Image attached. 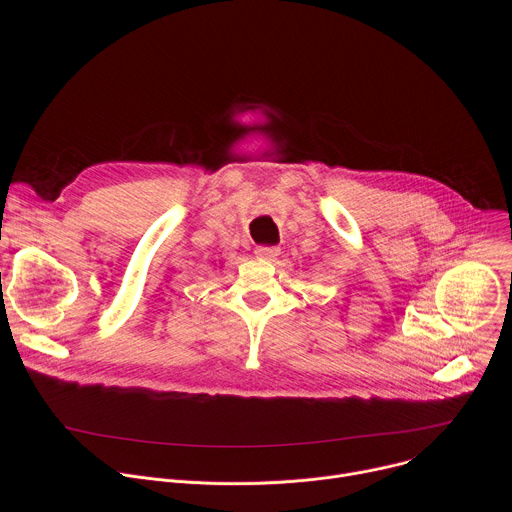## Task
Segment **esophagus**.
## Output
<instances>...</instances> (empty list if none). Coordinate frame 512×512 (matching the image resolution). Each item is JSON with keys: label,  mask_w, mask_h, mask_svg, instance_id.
Returning <instances> with one entry per match:
<instances>
[{"label": "esophagus", "mask_w": 512, "mask_h": 512, "mask_svg": "<svg viewBox=\"0 0 512 512\" xmlns=\"http://www.w3.org/2000/svg\"><path fill=\"white\" fill-rule=\"evenodd\" d=\"M279 253H281V249L279 247H257L255 249V255L259 257V259H263V261H275L277 257H279Z\"/></svg>", "instance_id": "34e87169"}]
</instances>
